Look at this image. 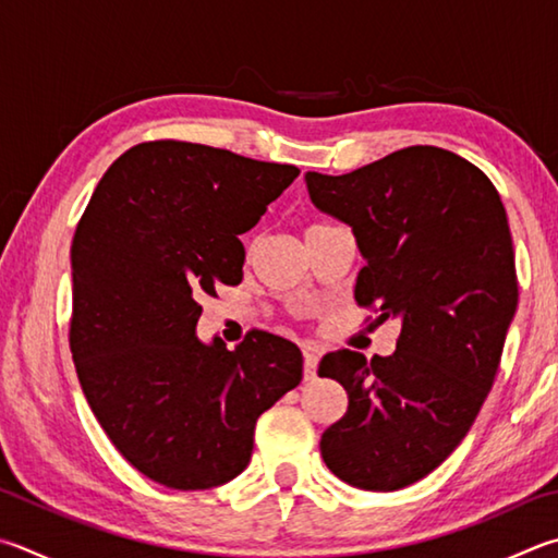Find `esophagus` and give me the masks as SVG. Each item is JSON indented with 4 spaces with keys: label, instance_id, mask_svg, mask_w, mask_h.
I'll return each instance as SVG.
<instances>
[{
    "label": "esophagus",
    "instance_id": "esophagus-1",
    "mask_svg": "<svg viewBox=\"0 0 558 558\" xmlns=\"http://www.w3.org/2000/svg\"><path fill=\"white\" fill-rule=\"evenodd\" d=\"M302 359H305V380H312L314 376H317L319 351L314 347H302Z\"/></svg>",
    "mask_w": 558,
    "mask_h": 558
}]
</instances>
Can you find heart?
<instances>
[{"label":"heart","instance_id":"1","mask_svg":"<svg viewBox=\"0 0 558 558\" xmlns=\"http://www.w3.org/2000/svg\"><path fill=\"white\" fill-rule=\"evenodd\" d=\"M314 227H322V225H312V227H307V229H314Z\"/></svg>","mask_w":558,"mask_h":558}]
</instances>
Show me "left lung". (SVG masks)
Segmentation results:
<instances>
[{
  "label": "left lung",
  "instance_id": "left-lung-1",
  "mask_svg": "<svg viewBox=\"0 0 558 558\" xmlns=\"http://www.w3.org/2000/svg\"><path fill=\"white\" fill-rule=\"evenodd\" d=\"M305 180L314 207L347 221L366 258L353 298L402 322L392 356L322 359L319 376L349 395L322 459L353 488L400 490L459 447L493 388L518 310L508 215L481 168L437 146Z\"/></svg>",
  "mask_w": 558,
  "mask_h": 558
}]
</instances>
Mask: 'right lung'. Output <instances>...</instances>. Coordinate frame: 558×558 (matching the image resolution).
I'll list each match as a JSON object with an SVG mask.
<instances>
[{"mask_svg": "<svg viewBox=\"0 0 558 558\" xmlns=\"http://www.w3.org/2000/svg\"><path fill=\"white\" fill-rule=\"evenodd\" d=\"M300 175L187 141H146L99 180L75 229L70 351L117 451L173 490L246 469L256 420L302 380V353L253 329L234 351L195 333L199 300L239 286V236Z\"/></svg>", "mask_w": 558, "mask_h": 558, "instance_id": "add662e5", "label": "right lung"}]
</instances>
